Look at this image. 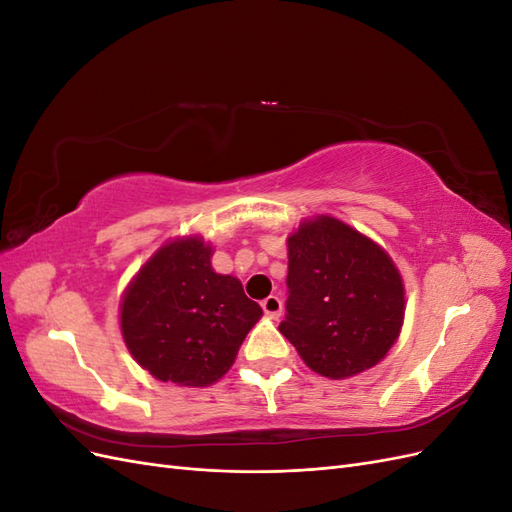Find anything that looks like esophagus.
Listing matches in <instances>:
<instances>
[{
  "instance_id": "1",
  "label": "esophagus",
  "mask_w": 512,
  "mask_h": 512,
  "mask_svg": "<svg viewBox=\"0 0 512 512\" xmlns=\"http://www.w3.org/2000/svg\"><path fill=\"white\" fill-rule=\"evenodd\" d=\"M262 309H265V314L269 316V318H280L282 316V301H280V297H267L265 301H262Z\"/></svg>"
}]
</instances>
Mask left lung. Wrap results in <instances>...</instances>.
Wrapping results in <instances>:
<instances>
[{"label":"left lung","instance_id":"left-lung-1","mask_svg":"<svg viewBox=\"0 0 512 512\" xmlns=\"http://www.w3.org/2000/svg\"><path fill=\"white\" fill-rule=\"evenodd\" d=\"M288 301L280 333L331 380L378 365L399 339L406 288L382 245L333 215L303 220L288 239Z\"/></svg>","mask_w":512,"mask_h":512}]
</instances>
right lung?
I'll return each mask as SVG.
<instances>
[{
    "label": "right lung",
    "mask_w": 512,
    "mask_h": 512,
    "mask_svg": "<svg viewBox=\"0 0 512 512\" xmlns=\"http://www.w3.org/2000/svg\"><path fill=\"white\" fill-rule=\"evenodd\" d=\"M211 256L213 245L200 235L168 239L123 290V342L162 382L190 389L218 382L262 316L235 275L213 271Z\"/></svg>",
    "instance_id": "1"
}]
</instances>
